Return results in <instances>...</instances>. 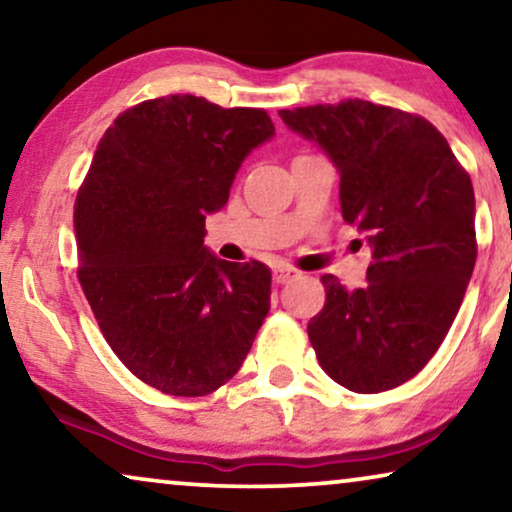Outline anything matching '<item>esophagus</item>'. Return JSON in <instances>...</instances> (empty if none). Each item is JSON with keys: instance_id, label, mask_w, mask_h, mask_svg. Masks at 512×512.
<instances>
[{"instance_id": "34e87169", "label": "esophagus", "mask_w": 512, "mask_h": 512, "mask_svg": "<svg viewBox=\"0 0 512 512\" xmlns=\"http://www.w3.org/2000/svg\"><path fill=\"white\" fill-rule=\"evenodd\" d=\"M300 272H296L293 268H286V265H277L275 270H272V279H275L277 284H289L291 279H296Z\"/></svg>"}]
</instances>
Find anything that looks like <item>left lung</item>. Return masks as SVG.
Instances as JSON below:
<instances>
[{
  "label": "left lung",
  "mask_w": 512,
  "mask_h": 512,
  "mask_svg": "<svg viewBox=\"0 0 512 512\" xmlns=\"http://www.w3.org/2000/svg\"><path fill=\"white\" fill-rule=\"evenodd\" d=\"M284 125L340 174L342 219L373 251L363 289L324 275L307 333L326 375L377 394L422 370L457 317L475 256V195L447 139L422 116L366 100L282 109Z\"/></svg>",
  "instance_id": "8db88e82"
}]
</instances>
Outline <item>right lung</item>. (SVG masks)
Here are the masks:
<instances>
[{"instance_id": "1", "label": "right lung", "mask_w": 512, "mask_h": 512, "mask_svg": "<svg viewBox=\"0 0 512 512\" xmlns=\"http://www.w3.org/2000/svg\"><path fill=\"white\" fill-rule=\"evenodd\" d=\"M272 137L263 109L170 95L125 111L97 144L74 212L79 282L109 347L163 394L226 384L270 310L268 265L214 256L205 219Z\"/></svg>"}]
</instances>
